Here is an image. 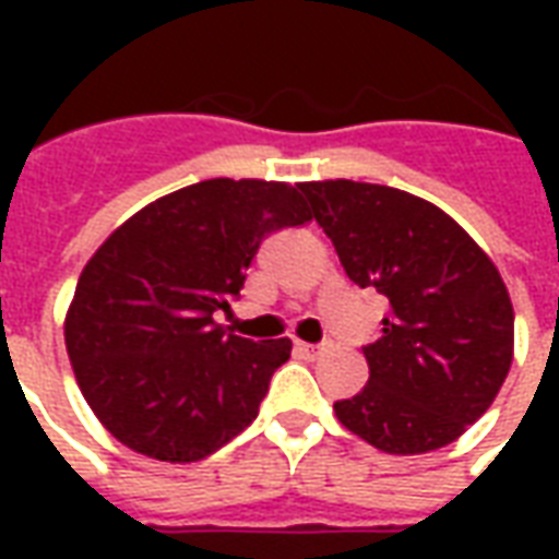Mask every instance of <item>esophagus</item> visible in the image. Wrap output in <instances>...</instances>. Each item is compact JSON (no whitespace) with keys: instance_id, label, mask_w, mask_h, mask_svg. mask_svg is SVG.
<instances>
[{"instance_id":"esophagus-1","label":"esophagus","mask_w":559,"mask_h":559,"mask_svg":"<svg viewBox=\"0 0 559 559\" xmlns=\"http://www.w3.org/2000/svg\"><path fill=\"white\" fill-rule=\"evenodd\" d=\"M296 350L302 353L305 359H320V356H326L329 344H305V341H296Z\"/></svg>"}]
</instances>
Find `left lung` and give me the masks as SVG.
I'll return each instance as SVG.
<instances>
[{
	"label": "left lung",
	"mask_w": 559,
	"mask_h": 559,
	"mask_svg": "<svg viewBox=\"0 0 559 559\" xmlns=\"http://www.w3.org/2000/svg\"><path fill=\"white\" fill-rule=\"evenodd\" d=\"M347 278L389 299L362 347L368 386L335 401L338 421L389 455L449 445L503 386L515 311L491 257L421 197L350 179L305 182Z\"/></svg>",
	"instance_id": "obj_1"
}]
</instances>
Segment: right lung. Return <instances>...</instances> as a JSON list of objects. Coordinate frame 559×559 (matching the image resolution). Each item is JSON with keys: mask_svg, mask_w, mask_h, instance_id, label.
<instances>
[{"mask_svg": "<svg viewBox=\"0 0 559 559\" xmlns=\"http://www.w3.org/2000/svg\"><path fill=\"white\" fill-rule=\"evenodd\" d=\"M311 221L302 185L206 179L158 197L83 266L66 347L92 413L128 449L191 464L257 419L290 338L215 323L269 233Z\"/></svg>", "mask_w": 559, "mask_h": 559, "instance_id": "1", "label": "right lung"}]
</instances>
